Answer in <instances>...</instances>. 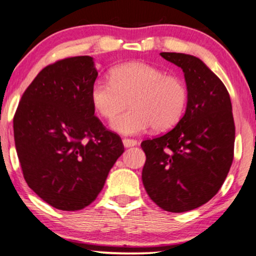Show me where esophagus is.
<instances>
[{
  "label": "esophagus",
  "instance_id": "esophagus-1",
  "mask_svg": "<svg viewBox=\"0 0 256 256\" xmlns=\"http://www.w3.org/2000/svg\"><path fill=\"white\" fill-rule=\"evenodd\" d=\"M122 143L124 145V148H132V146H135V145L138 144V142H137L136 140H132V138H124Z\"/></svg>",
  "mask_w": 256,
  "mask_h": 256
}]
</instances>
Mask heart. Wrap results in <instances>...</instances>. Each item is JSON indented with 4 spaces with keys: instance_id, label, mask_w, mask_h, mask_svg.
Instances as JSON below:
<instances>
[{
    "instance_id": "1",
    "label": "heart",
    "mask_w": 256,
    "mask_h": 256,
    "mask_svg": "<svg viewBox=\"0 0 256 256\" xmlns=\"http://www.w3.org/2000/svg\"><path fill=\"white\" fill-rule=\"evenodd\" d=\"M111 127L124 135H136L153 127L167 130L182 118L188 100L183 80L144 62H124L110 72V82L96 81L90 89L95 111L111 119Z\"/></svg>"
}]
</instances>
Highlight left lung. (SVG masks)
Here are the masks:
<instances>
[{"instance_id":"8db88e82","label":"left lung","mask_w":256,"mask_h":256,"mask_svg":"<svg viewBox=\"0 0 256 256\" xmlns=\"http://www.w3.org/2000/svg\"><path fill=\"white\" fill-rule=\"evenodd\" d=\"M160 54L183 70L188 103L174 129L142 142V180L160 208L183 213L210 202L226 180L234 160L232 105L226 86L199 58Z\"/></svg>"}]
</instances>
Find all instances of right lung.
<instances>
[{
    "label": "right lung",
    "mask_w": 256,
    "mask_h": 256,
    "mask_svg": "<svg viewBox=\"0 0 256 256\" xmlns=\"http://www.w3.org/2000/svg\"><path fill=\"white\" fill-rule=\"evenodd\" d=\"M97 76L90 56L48 65L22 94L14 118L24 178L60 210L90 205L124 151L120 137L95 116L90 89Z\"/></svg>",
    "instance_id": "add662e5"
}]
</instances>
